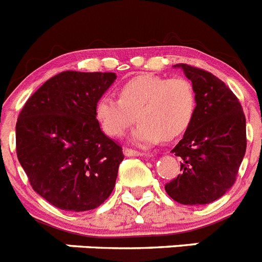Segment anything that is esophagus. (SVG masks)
Returning a JSON list of instances; mask_svg holds the SVG:
<instances>
[{
    "mask_svg": "<svg viewBox=\"0 0 262 262\" xmlns=\"http://www.w3.org/2000/svg\"><path fill=\"white\" fill-rule=\"evenodd\" d=\"M124 155H126L127 157H134V156H143V154H142V152L135 151V149H129V148H126V149H124Z\"/></svg>",
    "mask_w": 262,
    "mask_h": 262,
    "instance_id": "esophagus-1",
    "label": "esophagus"
}]
</instances>
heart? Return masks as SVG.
Returning <instances> with one entry per match:
<instances>
[{
  "label": "heart",
  "mask_w": 262,
  "mask_h": 262,
  "mask_svg": "<svg viewBox=\"0 0 262 262\" xmlns=\"http://www.w3.org/2000/svg\"><path fill=\"white\" fill-rule=\"evenodd\" d=\"M118 96L119 99L105 94L97 101V122L106 135L120 138L133 124L136 113L139 123L131 139L140 145L178 138L195 114V92L185 78L136 76L119 88Z\"/></svg>",
  "instance_id": "heart-1"
}]
</instances>
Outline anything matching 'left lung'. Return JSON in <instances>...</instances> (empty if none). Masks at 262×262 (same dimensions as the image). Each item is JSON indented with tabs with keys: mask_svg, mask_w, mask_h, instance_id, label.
Returning <instances> with one entry per match:
<instances>
[{
	"mask_svg": "<svg viewBox=\"0 0 262 262\" xmlns=\"http://www.w3.org/2000/svg\"><path fill=\"white\" fill-rule=\"evenodd\" d=\"M191 81L196 107L184 138L172 149L180 156L181 174L165 185L181 205H209L235 184L247 149L245 115L239 99L223 81L203 69L176 64Z\"/></svg>",
	"mask_w": 262,
	"mask_h": 262,
	"instance_id": "1",
	"label": "left lung"
}]
</instances>
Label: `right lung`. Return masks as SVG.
<instances>
[{"label": "right lung", "instance_id": "add662e5", "mask_svg": "<svg viewBox=\"0 0 262 262\" xmlns=\"http://www.w3.org/2000/svg\"><path fill=\"white\" fill-rule=\"evenodd\" d=\"M115 78L108 72H61L27 99L18 117V160L32 189L57 209L93 210L114 189L124 156L99 127L96 103Z\"/></svg>", "mask_w": 262, "mask_h": 262}]
</instances>
